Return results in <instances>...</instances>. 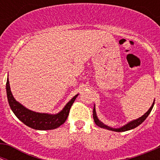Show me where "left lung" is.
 Returning <instances> with one entry per match:
<instances>
[{"label": "left lung", "mask_w": 160, "mask_h": 160, "mask_svg": "<svg viewBox=\"0 0 160 160\" xmlns=\"http://www.w3.org/2000/svg\"><path fill=\"white\" fill-rule=\"evenodd\" d=\"M154 103H155V100L154 101H153L152 104V106L150 107V108L146 111V113H145L144 114H143L142 116H141L140 118H138L137 119H135V120H132L131 121V122H128V123L126 124V125H123L122 127H120V128H112V127H110L108 126V125H105V124L103 123L101 121L99 120V118H98V116H97V113H96V109H95V105H93V121H94L95 124H96L97 125H98V127H100V128H105V129H108V130H110V131H114V132H125V131H128V130H131V129H133V128H136V127H138V125H141L142 123L143 122H144L145 120L146 119V118L149 116V114H150V112H151L153 106H154Z\"/></svg>", "instance_id": "obj_1"}]
</instances>
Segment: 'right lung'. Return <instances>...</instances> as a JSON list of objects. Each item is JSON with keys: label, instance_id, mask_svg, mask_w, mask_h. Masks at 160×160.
Instances as JSON below:
<instances>
[{"label": "right lung", "instance_id": "right-lung-1", "mask_svg": "<svg viewBox=\"0 0 160 160\" xmlns=\"http://www.w3.org/2000/svg\"><path fill=\"white\" fill-rule=\"evenodd\" d=\"M6 91H7L8 101L11 109L16 117L23 122L25 125L36 130H51L59 128L67 120L69 115L70 108L73 104L74 101L79 94L75 95L72 99L67 103L62 111L57 114H48V113L35 112L26 108L25 106L16 101L13 97L11 91L10 83L8 77L6 83Z\"/></svg>", "mask_w": 160, "mask_h": 160}]
</instances>
